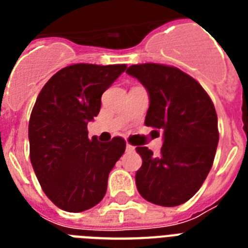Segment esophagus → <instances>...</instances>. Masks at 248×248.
Instances as JSON below:
<instances>
[{
  "label": "esophagus",
  "instance_id": "1",
  "mask_svg": "<svg viewBox=\"0 0 248 248\" xmlns=\"http://www.w3.org/2000/svg\"><path fill=\"white\" fill-rule=\"evenodd\" d=\"M126 151L127 152H134L135 151V147L134 145H131V144H126Z\"/></svg>",
  "mask_w": 248,
  "mask_h": 248
}]
</instances>
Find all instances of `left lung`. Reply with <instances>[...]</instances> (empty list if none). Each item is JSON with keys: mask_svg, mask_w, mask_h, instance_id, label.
<instances>
[{"mask_svg": "<svg viewBox=\"0 0 248 248\" xmlns=\"http://www.w3.org/2000/svg\"><path fill=\"white\" fill-rule=\"evenodd\" d=\"M126 72L149 93L145 124L157 136L163 132L159 155L136 147L143 158L135 176L138 190L152 203L179 206L200 190L214 163L219 143L214 103L196 79L176 67L135 64Z\"/></svg>", "mask_w": 248, "mask_h": 248, "instance_id": "obj_1", "label": "left lung"}]
</instances>
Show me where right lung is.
Instances as JSON below:
<instances>
[{
  "label": "right lung",
  "mask_w": 248,
  "mask_h": 248,
  "mask_svg": "<svg viewBox=\"0 0 248 248\" xmlns=\"http://www.w3.org/2000/svg\"><path fill=\"white\" fill-rule=\"evenodd\" d=\"M126 64H72L48 79L29 118V155L45 194L68 212L96 206L108 176L126 149L124 138L90 139L87 124L100 112L101 95Z\"/></svg>",
  "instance_id": "1"
}]
</instances>
